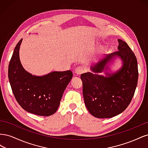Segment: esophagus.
Returning a JSON list of instances; mask_svg holds the SVG:
<instances>
[{
    "label": "esophagus",
    "instance_id": "34e87169",
    "mask_svg": "<svg viewBox=\"0 0 148 148\" xmlns=\"http://www.w3.org/2000/svg\"><path fill=\"white\" fill-rule=\"evenodd\" d=\"M84 69L83 66H77V68L75 69V73L77 74V75H81L82 73L84 72Z\"/></svg>",
    "mask_w": 148,
    "mask_h": 148
}]
</instances>
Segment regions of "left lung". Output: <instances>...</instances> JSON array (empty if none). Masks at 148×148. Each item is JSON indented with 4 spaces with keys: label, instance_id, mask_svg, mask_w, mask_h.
Listing matches in <instances>:
<instances>
[{
    "label": "left lung",
    "instance_id": "obj_1",
    "mask_svg": "<svg viewBox=\"0 0 148 148\" xmlns=\"http://www.w3.org/2000/svg\"><path fill=\"white\" fill-rule=\"evenodd\" d=\"M119 51L107 55L91 67L92 72L81 75L84 104L92 115L111 118L127 108L135 92L138 70L136 57L127 42L118 39ZM115 56H120L123 66L117 73L97 74L107 69L106 65Z\"/></svg>",
    "mask_w": 148,
    "mask_h": 148
}]
</instances>
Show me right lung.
I'll return each mask as SVG.
<instances>
[{
	"mask_svg": "<svg viewBox=\"0 0 148 148\" xmlns=\"http://www.w3.org/2000/svg\"><path fill=\"white\" fill-rule=\"evenodd\" d=\"M21 39L17 43L8 65V75L15 99L26 111L41 116L54 114L62 95L73 77L72 71H52L46 75H32L22 66L19 58Z\"/></svg>",
	"mask_w": 148,
	"mask_h": 148,
	"instance_id": "obj_1",
	"label": "right lung"
}]
</instances>
